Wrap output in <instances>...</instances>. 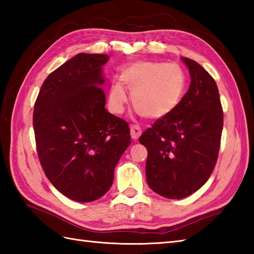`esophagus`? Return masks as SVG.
Here are the masks:
<instances>
[{
  "label": "esophagus",
  "mask_w": 254,
  "mask_h": 254,
  "mask_svg": "<svg viewBox=\"0 0 254 254\" xmlns=\"http://www.w3.org/2000/svg\"><path fill=\"white\" fill-rule=\"evenodd\" d=\"M141 134L142 128L139 127V126H137V124H133V126H131V136L133 139H137Z\"/></svg>",
  "instance_id": "1"
}]
</instances>
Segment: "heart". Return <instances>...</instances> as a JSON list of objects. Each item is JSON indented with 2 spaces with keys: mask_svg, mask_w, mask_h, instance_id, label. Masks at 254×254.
<instances>
[{
  "mask_svg": "<svg viewBox=\"0 0 254 254\" xmlns=\"http://www.w3.org/2000/svg\"><path fill=\"white\" fill-rule=\"evenodd\" d=\"M120 78L132 91L134 108L139 115L152 120L174 111L183 99L188 85L187 75L179 65L164 62L132 63L123 69ZM127 98L120 82L112 85L109 102L113 111L121 113Z\"/></svg>",
  "mask_w": 254,
  "mask_h": 254,
  "instance_id": "b5f03b06",
  "label": "heart"
}]
</instances>
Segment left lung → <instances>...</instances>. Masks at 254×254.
Returning <instances> with one entry per match:
<instances>
[{"label": "left lung", "mask_w": 254, "mask_h": 254, "mask_svg": "<svg viewBox=\"0 0 254 254\" xmlns=\"http://www.w3.org/2000/svg\"><path fill=\"white\" fill-rule=\"evenodd\" d=\"M187 64L191 85L180 105L157 119L139 137L147 148V185L167 198L197 191L216 165L224 124L217 85L195 61Z\"/></svg>", "instance_id": "obj_1"}]
</instances>
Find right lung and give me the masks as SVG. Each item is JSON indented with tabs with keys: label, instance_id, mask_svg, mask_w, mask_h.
Returning <instances> with one entry per match:
<instances>
[{
	"label": "right lung",
	"instance_id": "add662e5",
	"mask_svg": "<svg viewBox=\"0 0 254 254\" xmlns=\"http://www.w3.org/2000/svg\"><path fill=\"white\" fill-rule=\"evenodd\" d=\"M107 55L78 53L53 71L35 102L34 131L42 169L58 191L93 202L109 191L130 127L108 112L101 67Z\"/></svg>",
	"mask_w": 254,
	"mask_h": 254
}]
</instances>
